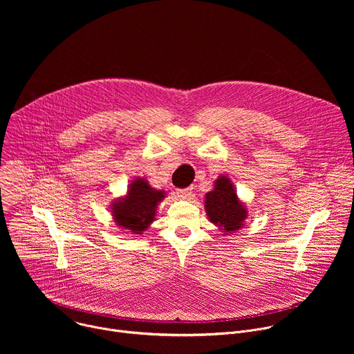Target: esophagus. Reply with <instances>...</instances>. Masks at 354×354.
Listing matches in <instances>:
<instances>
[{
    "label": "esophagus",
    "mask_w": 354,
    "mask_h": 354,
    "mask_svg": "<svg viewBox=\"0 0 354 354\" xmlns=\"http://www.w3.org/2000/svg\"><path fill=\"white\" fill-rule=\"evenodd\" d=\"M176 194H178V197L189 198V197L192 196V189H190V187H186V189H178V190H176Z\"/></svg>",
    "instance_id": "34e87169"
}]
</instances>
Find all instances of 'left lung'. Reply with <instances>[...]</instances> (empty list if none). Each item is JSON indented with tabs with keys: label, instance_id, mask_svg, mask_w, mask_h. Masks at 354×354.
Masks as SVG:
<instances>
[{
	"label": "left lung",
	"instance_id": "1",
	"mask_svg": "<svg viewBox=\"0 0 354 354\" xmlns=\"http://www.w3.org/2000/svg\"><path fill=\"white\" fill-rule=\"evenodd\" d=\"M205 203L210 221L223 227L227 232L241 228L242 221L246 218L245 207L238 201L235 189L225 176L216 180L214 190L207 193Z\"/></svg>",
	"mask_w": 354,
	"mask_h": 354
}]
</instances>
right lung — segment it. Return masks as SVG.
<instances>
[{"mask_svg": "<svg viewBox=\"0 0 354 354\" xmlns=\"http://www.w3.org/2000/svg\"><path fill=\"white\" fill-rule=\"evenodd\" d=\"M162 197V190H154L147 180L137 178L130 185L127 196L113 205V217L120 227L141 234L153 223Z\"/></svg>", "mask_w": 354, "mask_h": 354, "instance_id": "add662e5", "label": "right lung"}]
</instances>
